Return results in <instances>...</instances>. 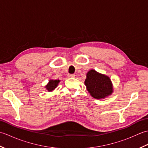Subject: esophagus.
<instances>
[{
	"label": "esophagus",
	"mask_w": 148,
	"mask_h": 148,
	"mask_svg": "<svg viewBox=\"0 0 148 148\" xmlns=\"http://www.w3.org/2000/svg\"><path fill=\"white\" fill-rule=\"evenodd\" d=\"M68 77H75V74H69L68 75Z\"/></svg>",
	"instance_id": "esophagus-1"
}]
</instances>
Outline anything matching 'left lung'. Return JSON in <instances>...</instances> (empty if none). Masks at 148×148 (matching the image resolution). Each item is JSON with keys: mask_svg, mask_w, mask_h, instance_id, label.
Here are the masks:
<instances>
[{"mask_svg": "<svg viewBox=\"0 0 148 148\" xmlns=\"http://www.w3.org/2000/svg\"><path fill=\"white\" fill-rule=\"evenodd\" d=\"M84 84L90 95L95 99H103L112 92L110 78L98 73L95 70H91L88 72Z\"/></svg>", "mask_w": 148, "mask_h": 148, "instance_id": "left-lung-1", "label": "left lung"}]
</instances>
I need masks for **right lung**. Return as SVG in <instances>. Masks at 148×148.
<instances>
[{
  "mask_svg": "<svg viewBox=\"0 0 148 148\" xmlns=\"http://www.w3.org/2000/svg\"><path fill=\"white\" fill-rule=\"evenodd\" d=\"M60 82V80H50L49 81V83L46 86V88L48 90L49 92L54 90L55 88L57 86L58 83Z\"/></svg>",
  "mask_w": 148,
  "mask_h": 148,
  "instance_id": "add662e5",
  "label": "right lung"
}]
</instances>
